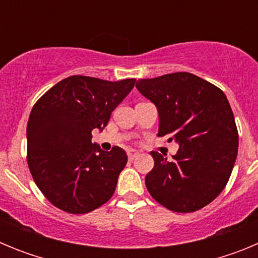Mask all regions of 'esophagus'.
Returning a JSON list of instances; mask_svg holds the SVG:
<instances>
[{
    "label": "esophagus",
    "mask_w": 258,
    "mask_h": 258,
    "mask_svg": "<svg viewBox=\"0 0 258 258\" xmlns=\"http://www.w3.org/2000/svg\"><path fill=\"white\" fill-rule=\"evenodd\" d=\"M138 156H140V152L136 151V150H129V151H127V157H129V160H134V159Z\"/></svg>",
    "instance_id": "1"
}]
</instances>
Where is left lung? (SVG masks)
Listing matches in <instances>:
<instances>
[{"label": "left lung", "mask_w": 258, "mask_h": 258, "mask_svg": "<svg viewBox=\"0 0 258 258\" xmlns=\"http://www.w3.org/2000/svg\"><path fill=\"white\" fill-rule=\"evenodd\" d=\"M136 86L156 106L157 136H170L179 145L170 161L151 152L149 192L178 213L208 206L226 186L238 155V129L225 93L188 72L143 79Z\"/></svg>", "instance_id": "1"}]
</instances>
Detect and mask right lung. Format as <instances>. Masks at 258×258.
Segmentation results:
<instances>
[{
  "instance_id": "obj_1",
  "label": "right lung",
  "mask_w": 258,
  "mask_h": 258,
  "mask_svg": "<svg viewBox=\"0 0 258 258\" xmlns=\"http://www.w3.org/2000/svg\"><path fill=\"white\" fill-rule=\"evenodd\" d=\"M134 84L136 79L112 83L76 75L59 81L36 102L27 125V161L52 206L83 214L112 198L126 152L117 146L102 151L92 143V132L103 131Z\"/></svg>"
}]
</instances>
